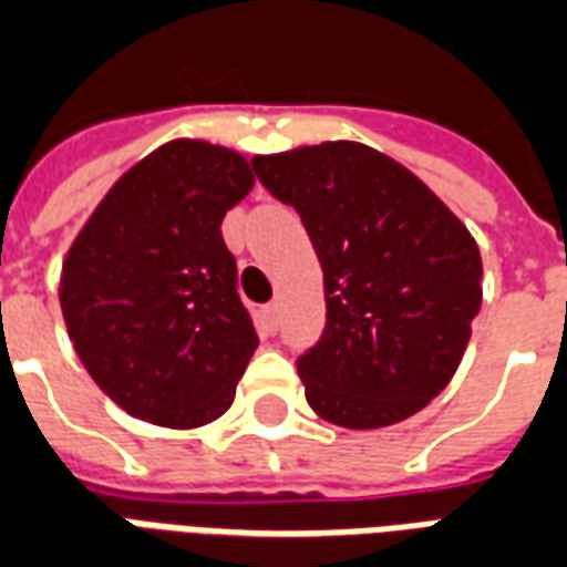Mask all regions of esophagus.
<instances>
[{
    "label": "esophagus",
    "mask_w": 567,
    "mask_h": 567,
    "mask_svg": "<svg viewBox=\"0 0 567 567\" xmlns=\"http://www.w3.org/2000/svg\"><path fill=\"white\" fill-rule=\"evenodd\" d=\"M279 321H282V307L279 303H267L264 307V324H267V331H279Z\"/></svg>",
    "instance_id": "1"
}]
</instances>
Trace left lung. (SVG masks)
Segmentation results:
<instances>
[{
	"label": "left lung",
	"instance_id": "8db88e82",
	"mask_svg": "<svg viewBox=\"0 0 567 567\" xmlns=\"http://www.w3.org/2000/svg\"><path fill=\"white\" fill-rule=\"evenodd\" d=\"M324 272L328 324L297 373L333 425L404 422L450 385L483 303V260L443 199L382 151L321 142L255 157Z\"/></svg>",
	"mask_w": 567,
	"mask_h": 567
}]
</instances>
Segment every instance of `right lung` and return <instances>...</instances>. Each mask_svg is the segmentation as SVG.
Segmentation results:
<instances>
[{"mask_svg":"<svg viewBox=\"0 0 567 567\" xmlns=\"http://www.w3.org/2000/svg\"><path fill=\"white\" fill-rule=\"evenodd\" d=\"M255 185L234 148L173 140L117 178L63 260L60 309L93 382L130 416L209 425L258 333L221 221Z\"/></svg>","mask_w":567,"mask_h":567,"instance_id":"right-lung-1","label":"right lung"}]
</instances>
